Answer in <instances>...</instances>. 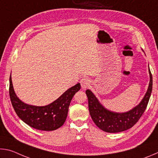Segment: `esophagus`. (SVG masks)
I'll list each match as a JSON object with an SVG mask.
<instances>
[{
  "instance_id": "obj_1",
  "label": "esophagus",
  "mask_w": 158,
  "mask_h": 158,
  "mask_svg": "<svg viewBox=\"0 0 158 158\" xmlns=\"http://www.w3.org/2000/svg\"><path fill=\"white\" fill-rule=\"evenodd\" d=\"M80 83H81V88L83 89H87V87L89 86V84H90V79L86 78V77H84V78H82L81 79V81H80Z\"/></svg>"
}]
</instances>
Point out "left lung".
I'll list each match as a JSON object with an SVG mask.
<instances>
[{
    "label": "left lung",
    "mask_w": 158,
    "mask_h": 158,
    "mask_svg": "<svg viewBox=\"0 0 158 158\" xmlns=\"http://www.w3.org/2000/svg\"><path fill=\"white\" fill-rule=\"evenodd\" d=\"M148 72L150 81L148 90L144 97L139 105L131 110L123 113H118L106 109L99 102L91 90L89 89L85 90L89 100V108L90 116L95 124L100 129L106 132L116 133L130 129L137 123V122L142 116L144 111L146 110L151 95L152 88H153V77L150 69Z\"/></svg>",
    "instance_id": "left-lung-1"
}]
</instances>
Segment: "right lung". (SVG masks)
I'll return each mask as SVG.
<instances>
[{
    "mask_svg": "<svg viewBox=\"0 0 158 158\" xmlns=\"http://www.w3.org/2000/svg\"><path fill=\"white\" fill-rule=\"evenodd\" d=\"M80 89L81 85L78 83L49 105L33 106L19 99L13 88L11 75L10 77V97L16 114L25 123L40 130L52 131L62 126L67 118L72 99Z\"/></svg>",
    "mask_w": 158,
    "mask_h": 158,
    "instance_id": "1",
    "label": "right lung"
}]
</instances>
